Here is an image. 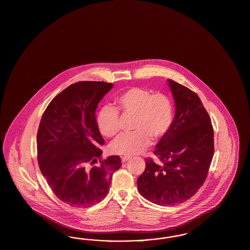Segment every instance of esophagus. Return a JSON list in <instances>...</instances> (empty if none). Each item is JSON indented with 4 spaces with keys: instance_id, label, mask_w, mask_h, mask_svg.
Here are the masks:
<instances>
[{
    "instance_id": "obj_1",
    "label": "esophagus",
    "mask_w": 250,
    "mask_h": 250,
    "mask_svg": "<svg viewBox=\"0 0 250 250\" xmlns=\"http://www.w3.org/2000/svg\"><path fill=\"white\" fill-rule=\"evenodd\" d=\"M130 158H131L130 156H124V157H122V162H123V163H125L126 161L129 160Z\"/></svg>"
}]
</instances>
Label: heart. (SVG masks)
Instances as JSON below:
<instances>
[{"mask_svg":"<svg viewBox=\"0 0 250 250\" xmlns=\"http://www.w3.org/2000/svg\"><path fill=\"white\" fill-rule=\"evenodd\" d=\"M116 108L105 106L97 115L100 133L112 138L120 131L119 111L133 114V132L123 134L110 145V150L120 155H134L150 146L151 139H163L174 121V104L168 95L141 87H132L115 97Z\"/></svg>","mask_w":250,"mask_h":250,"instance_id":"heart-1","label":"heart"}]
</instances>
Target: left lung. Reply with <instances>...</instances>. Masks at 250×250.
<instances>
[{
  "instance_id": "obj_1",
  "label": "left lung",
  "mask_w": 250,
  "mask_h": 250,
  "mask_svg": "<svg viewBox=\"0 0 250 250\" xmlns=\"http://www.w3.org/2000/svg\"><path fill=\"white\" fill-rule=\"evenodd\" d=\"M167 82L176 112L168 133L153 152L162 164L146 158L145 170L137 181L140 194L159 206L192 197L207 179L214 154V131L199 97L175 81Z\"/></svg>"
}]
</instances>
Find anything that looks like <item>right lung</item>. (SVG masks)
<instances>
[{
    "instance_id": "1",
    "label": "right lung",
    "mask_w": 250,
    "mask_h": 250,
    "mask_svg": "<svg viewBox=\"0 0 250 250\" xmlns=\"http://www.w3.org/2000/svg\"><path fill=\"white\" fill-rule=\"evenodd\" d=\"M113 87L105 82H77L56 96L44 110L37 133L41 172L55 195L70 207L87 208L109 192L112 174L122 166L118 155L101 160L104 140L96 110Z\"/></svg>"
}]
</instances>
